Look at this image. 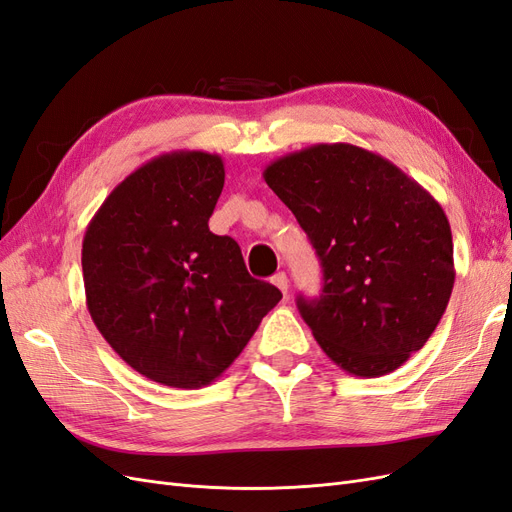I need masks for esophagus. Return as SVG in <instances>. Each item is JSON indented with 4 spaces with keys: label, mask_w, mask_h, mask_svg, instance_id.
Instances as JSON below:
<instances>
[{
    "label": "esophagus",
    "mask_w": 512,
    "mask_h": 512,
    "mask_svg": "<svg viewBox=\"0 0 512 512\" xmlns=\"http://www.w3.org/2000/svg\"><path fill=\"white\" fill-rule=\"evenodd\" d=\"M271 282L284 292V297H288V277H286V273H277V275H273V280H271Z\"/></svg>",
    "instance_id": "esophagus-1"
}]
</instances>
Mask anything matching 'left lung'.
<instances>
[{
  "instance_id": "obj_1",
  "label": "left lung",
  "mask_w": 512,
  "mask_h": 512,
  "mask_svg": "<svg viewBox=\"0 0 512 512\" xmlns=\"http://www.w3.org/2000/svg\"><path fill=\"white\" fill-rule=\"evenodd\" d=\"M262 177L322 265L320 299H297L320 348L361 378L404 365L436 331L455 284L451 224L438 200L350 143L286 153Z\"/></svg>"
}]
</instances>
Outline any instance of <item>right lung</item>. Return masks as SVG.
Returning <instances> with one entry per match:
<instances>
[{"instance_id":"obj_1","label":"right lung","mask_w":512,"mask_h":512,"mask_svg":"<svg viewBox=\"0 0 512 512\" xmlns=\"http://www.w3.org/2000/svg\"><path fill=\"white\" fill-rule=\"evenodd\" d=\"M224 160L170 151L106 196L83 237L91 320L138 374L200 389L243 352L282 292L247 273L235 239L209 230Z\"/></svg>"}]
</instances>
